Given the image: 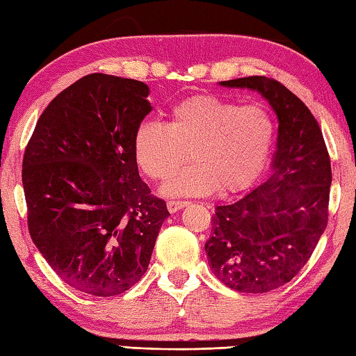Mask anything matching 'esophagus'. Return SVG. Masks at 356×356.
<instances>
[{
	"label": "esophagus",
	"instance_id": "obj_1",
	"mask_svg": "<svg viewBox=\"0 0 356 356\" xmlns=\"http://www.w3.org/2000/svg\"><path fill=\"white\" fill-rule=\"evenodd\" d=\"M188 204H190V202H188V200H168V204H166V207H168L170 213H176V211L180 210V208L186 207Z\"/></svg>",
	"mask_w": 356,
	"mask_h": 356
}]
</instances>
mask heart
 Instances as JSON below:
<instances>
[{"instance_id":"b5f03b06","label":"heart","mask_w":356,"mask_h":356,"mask_svg":"<svg viewBox=\"0 0 356 356\" xmlns=\"http://www.w3.org/2000/svg\"><path fill=\"white\" fill-rule=\"evenodd\" d=\"M273 115L262 104L196 94L174 104L170 123L145 120L134 134V156L152 180L165 182L190 151L193 163L165 186L171 196L238 193L261 176L275 143Z\"/></svg>"}]
</instances>
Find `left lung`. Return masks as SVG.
Here are the masks:
<instances>
[{
  "instance_id": "8db88e82",
  "label": "left lung",
  "mask_w": 356,
  "mask_h": 356,
  "mask_svg": "<svg viewBox=\"0 0 356 356\" xmlns=\"http://www.w3.org/2000/svg\"><path fill=\"white\" fill-rule=\"evenodd\" d=\"M257 90L280 120L271 174L232 205L216 207L208 264L227 287L266 293L299 273L329 220L330 156L316 118L282 83L253 75L220 81Z\"/></svg>"
}]
</instances>
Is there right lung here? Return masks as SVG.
I'll list each match as a JSON object with an SVG mask.
<instances>
[{
    "label": "right lung",
    "instance_id": "obj_1",
    "mask_svg": "<svg viewBox=\"0 0 356 356\" xmlns=\"http://www.w3.org/2000/svg\"><path fill=\"white\" fill-rule=\"evenodd\" d=\"M148 94L143 81L89 74L47 104L26 146L31 238L55 273L88 295L115 296L140 281L170 216L134 156Z\"/></svg>",
    "mask_w": 356,
    "mask_h": 356
}]
</instances>
